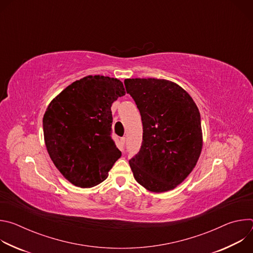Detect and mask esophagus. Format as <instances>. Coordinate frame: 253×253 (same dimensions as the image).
<instances>
[{
    "label": "esophagus",
    "mask_w": 253,
    "mask_h": 253,
    "mask_svg": "<svg viewBox=\"0 0 253 253\" xmlns=\"http://www.w3.org/2000/svg\"><path fill=\"white\" fill-rule=\"evenodd\" d=\"M124 145H125V137H121L120 138V150L121 151L124 150Z\"/></svg>",
    "instance_id": "1"
}]
</instances>
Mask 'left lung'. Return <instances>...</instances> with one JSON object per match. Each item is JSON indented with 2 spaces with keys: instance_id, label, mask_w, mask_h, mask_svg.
<instances>
[{
  "instance_id": "1",
  "label": "left lung",
  "mask_w": 253,
  "mask_h": 253,
  "mask_svg": "<svg viewBox=\"0 0 253 253\" xmlns=\"http://www.w3.org/2000/svg\"><path fill=\"white\" fill-rule=\"evenodd\" d=\"M143 125L142 145L129 160L136 181L152 192L175 188L195 167L202 149L200 113L189 94L163 79H126Z\"/></svg>"
}]
</instances>
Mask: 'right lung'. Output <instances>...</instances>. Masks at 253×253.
Segmentation results:
<instances>
[{
  "mask_svg": "<svg viewBox=\"0 0 253 253\" xmlns=\"http://www.w3.org/2000/svg\"><path fill=\"white\" fill-rule=\"evenodd\" d=\"M123 95L120 80L87 76L69 85L48 106L43 118L48 153L75 186L101 183L121 157L112 139L111 106Z\"/></svg>",
  "mask_w": 253,
  "mask_h": 253,
  "instance_id": "add662e5",
  "label": "right lung"
}]
</instances>
